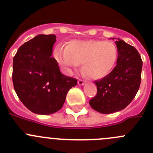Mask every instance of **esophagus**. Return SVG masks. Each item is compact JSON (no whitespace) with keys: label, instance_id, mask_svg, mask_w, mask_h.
Masks as SVG:
<instances>
[{"label":"esophagus","instance_id":"esophagus-1","mask_svg":"<svg viewBox=\"0 0 153 153\" xmlns=\"http://www.w3.org/2000/svg\"><path fill=\"white\" fill-rule=\"evenodd\" d=\"M78 85L83 86V85H84V84H85V82H84V81H83V80L79 79V80H78Z\"/></svg>","mask_w":153,"mask_h":153}]
</instances>
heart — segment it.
Listing matches in <instances>:
<instances>
[{
    "instance_id": "b5f03b06",
    "label": "heart",
    "mask_w": 153,
    "mask_h": 153,
    "mask_svg": "<svg viewBox=\"0 0 153 153\" xmlns=\"http://www.w3.org/2000/svg\"><path fill=\"white\" fill-rule=\"evenodd\" d=\"M55 59L67 72L81 63L83 71L93 80L105 78L112 71L118 60V48L111 41H72L67 47H58Z\"/></svg>"
}]
</instances>
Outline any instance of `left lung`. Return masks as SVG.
<instances>
[{
    "label": "left lung",
    "mask_w": 153,
    "mask_h": 153,
    "mask_svg": "<svg viewBox=\"0 0 153 153\" xmlns=\"http://www.w3.org/2000/svg\"><path fill=\"white\" fill-rule=\"evenodd\" d=\"M115 43L118 52L116 66L107 76L94 82L97 95L89 101L92 109L103 114L126 108L135 98L141 84L143 62L138 52L119 38Z\"/></svg>",
    "instance_id": "1"
}]
</instances>
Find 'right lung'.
Wrapping results in <instances>:
<instances>
[{"mask_svg": "<svg viewBox=\"0 0 153 153\" xmlns=\"http://www.w3.org/2000/svg\"><path fill=\"white\" fill-rule=\"evenodd\" d=\"M55 35H38L24 43L13 58L12 82L21 102L31 112L50 115L62 108L75 78L64 75L51 55Z\"/></svg>", "mask_w": 153, "mask_h": 153, "instance_id": "obj_1", "label": "right lung"}]
</instances>
